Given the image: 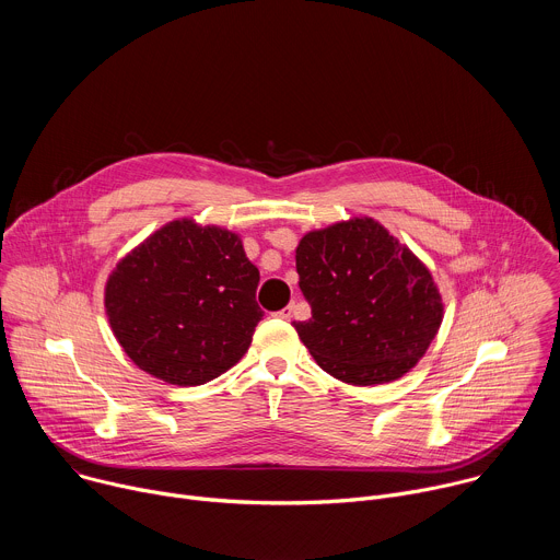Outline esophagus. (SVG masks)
<instances>
[{
  "instance_id": "1",
  "label": "esophagus",
  "mask_w": 560,
  "mask_h": 560,
  "mask_svg": "<svg viewBox=\"0 0 560 560\" xmlns=\"http://www.w3.org/2000/svg\"><path fill=\"white\" fill-rule=\"evenodd\" d=\"M292 310H294V307H292V305H288V307L279 310V312H277V316H279V318H285V322H288V318L292 316Z\"/></svg>"
}]
</instances>
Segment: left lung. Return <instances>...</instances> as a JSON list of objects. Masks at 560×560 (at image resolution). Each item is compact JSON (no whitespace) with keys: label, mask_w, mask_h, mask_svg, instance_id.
Masks as SVG:
<instances>
[{"label":"left lung","mask_w":560,"mask_h":560,"mask_svg":"<svg viewBox=\"0 0 560 560\" xmlns=\"http://www.w3.org/2000/svg\"><path fill=\"white\" fill-rule=\"evenodd\" d=\"M296 272L312 316L292 326L314 361L343 383L401 378L441 328L443 301L430 270L370 217L303 234Z\"/></svg>","instance_id":"1"}]
</instances>
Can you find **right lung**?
Segmentation results:
<instances>
[{
	"mask_svg": "<svg viewBox=\"0 0 560 560\" xmlns=\"http://www.w3.org/2000/svg\"><path fill=\"white\" fill-rule=\"evenodd\" d=\"M259 270L242 238L177 219L126 255L106 281L110 328L137 368L201 385L242 359L261 322Z\"/></svg>",
	"mask_w": 560,
	"mask_h": 560,
	"instance_id": "right-lung-1",
	"label": "right lung"
}]
</instances>
